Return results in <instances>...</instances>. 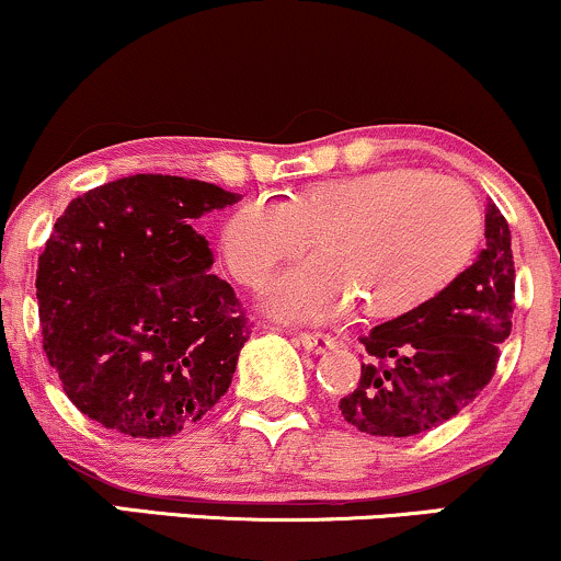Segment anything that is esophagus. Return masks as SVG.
I'll use <instances>...</instances> for the list:
<instances>
[{
	"mask_svg": "<svg viewBox=\"0 0 561 561\" xmlns=\"http://www.w3.org/2000/svg\"><path fill=\"white\" fill-rule=\"evenodd\" d=\"M298 343L306 347L308 353H327L334 347V337L327 332H300Z\"/></svg>",
	"mask_w": 561,
	"mask_h": 561,
	"instance_id": "esophagus-1",
	"label": "esophagus"
}]
</instances>
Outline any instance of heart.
Returning a JSON list of instances; mask_svg holds the SVG:
<instances>
[{
	"label": "heart",
	"mask_w": 561,
	"mask_h": 561,
	"mask_svg": "<svg viewBox=\"0 0 561 561\" xmlns=\"http://www.w3.org/2000/svg\"><path fill=\"white\" fill-rule=\"evenodd\" d=\"M319 237L321 259L287 268L268 289L285 319H327L364 300L375 319L405 317L467 272L482 214L465 184L422 169H382L306 186L287 199L250 197L221 234L229 272L261 287Z\"/></svg>",
	"instance_id": "1"
}]
</instances>
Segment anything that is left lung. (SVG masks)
Masks as SVG:
<instances>
[{
    "mask_svg": "<svg viewBox=\"0 0 561 561\" xmlns=\"http://www.w3.org/2000/svg\"><path fill=\"white\" fill-rule=\"evenodd\" d=\"M512 317V234L488 199L485 248L478 261L440 298L362 337V379L340 401L345 422L379 437L440 427L491 382Z\"/></svg>",
    "mask_w": 561,
    "mask_h": 561,
    "instance_id": "left-lung-1",
    "label": "left lung"
}]
</instances>
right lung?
<instances>
[{
	"label": "right lung",
	"instance_id": "1",
	"mask_svg": "<svg viewBox=\"0 0 561 561\" xmlns=\"http://www.w3.org/2000/svg\"><path fill=\"white\" fill-rule=\"evenodd\" d=\"M240 195L137 173L70 199L38 255L44 353L81 414L171 437L229 390L250 324L195 221Z\"/></svg>",
	"mask_w": 561,
	"mask_h": 561
}]
</instances>
